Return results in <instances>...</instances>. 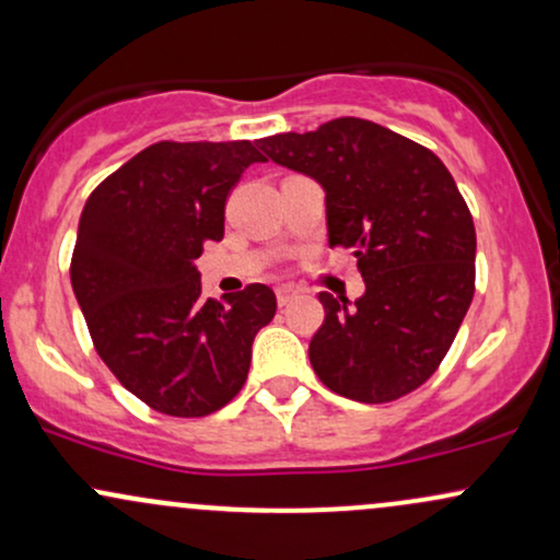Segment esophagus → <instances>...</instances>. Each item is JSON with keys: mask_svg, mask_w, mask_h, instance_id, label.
Masks as SVG:
<instances>
[{"mask_svg": "<svg viewBox=\"0 0 560 560\" xmlns=\"http://www.w3.org/2000/svg\"><path fill=\"white\" fill-rule=\"evenodd\" d=\"M294 298H298V289L294 287H276V300H279L281 307L289 305Z\"/></svg>", "mask_w": 560, "mask_h": 560, "instance_id": "obj_1", "label": "esophagus"}]
</instances>
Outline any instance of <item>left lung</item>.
<instances>
[{"label":"left lung","instance_id":"left-lung-1","mask_svg":"<svg viewBox=\"0 0 560 560\" xmlns=\"http://www.w3.org/2000/svg\"><path fill=\"white\" fill-rule=\"evenodd\" d=\"M266 160L326 191L331 247H350L363 298L320 292L307 355L320 382L358 402H392L440 369L474 298L477 231L466 199L427 147L363 118L260 139Z\"/></svg>","mask_w":560,"mask_h":560}]
</instances>
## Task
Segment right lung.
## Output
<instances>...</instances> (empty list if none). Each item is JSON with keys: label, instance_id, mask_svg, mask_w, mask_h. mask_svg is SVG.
Listing matches in <instances>:
<instances>
[{"label": "right lung", "instance_id": "obj_1", "mask_svg": "<svg viewBox=\"0 0 560 560\" xmlns=\"http://www.w3.org/2000/svg\"><path fill=\"white\" fill-rule=\"evenodd\" d=\"M262 160L258 141H158L83 205L70 284L96 355L158 413H215L247 382L273 289L205 300L195 260L223 240L231 189Z\"/></svg>", "mask_w": 560, "mask_h": 560}]
</instances>
